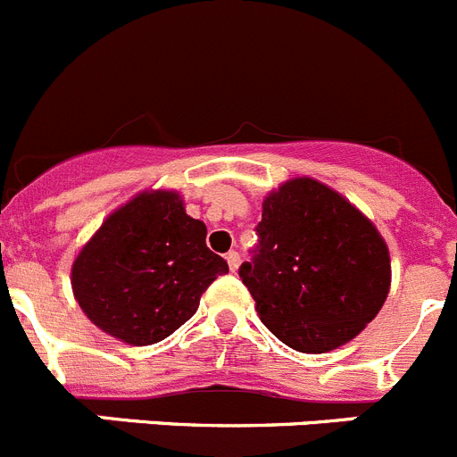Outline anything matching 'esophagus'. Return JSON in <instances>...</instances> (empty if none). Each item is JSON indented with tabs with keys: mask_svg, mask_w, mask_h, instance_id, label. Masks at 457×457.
I'll use <instances>...</instances> for the list:
<instances>
[{
	"mask_svg": "<svg viewBox=\"0 0 457 457\" xmlns=\"http://www.w3.org/2000/svg\"><path fill=\"white\" fill-rule=\"evenodd\" d=\"M226 262H228V270L237 271V267H240V253L237 251H228L226 253Z\"/></svg>",
	"mask_w": 457,
	"mask_h": 457,
	"instance_id": "1",
	"label": "esophagus"
}]
</instances>
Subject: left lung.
I'll use <instances>...</instances> for the list:
<instances>
[{"label": "left lung", "instance_id": "obj_1", "mask_svg": "<svg viewBox=\"0 0 457 457\" xmlns=\"http://www.w3.org/2000/svg\"><path fill=\"white\" fill-rule=\"evenodd\" d=\"M253 261L240 278L262 324L301 353L346 345L383 308L390 249L349 199L308 177L262 199Z\"/></svg>", "mask_w": 457, "mask_h": 457}]
</instances>
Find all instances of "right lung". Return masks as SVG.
I'll return each instance as SVG.
<instances>
[{
	"instance_id": "right-lung-1",
	"label": "right lung",
	"mask_w": 457,
	"mask_h": 457,
	"mask_svg": "<svg viewBox=\"0 0 457 457\" xmlns=\"http://www.w3.org/2000/svg\"><path fill=\"white\" fill-rule=\"evenodd\" d=\"M228 265L177 190H145L112 211L72 262V292L92 324L133 346L156 345L199 308Z\"/></svg>"
}]
</instances>
